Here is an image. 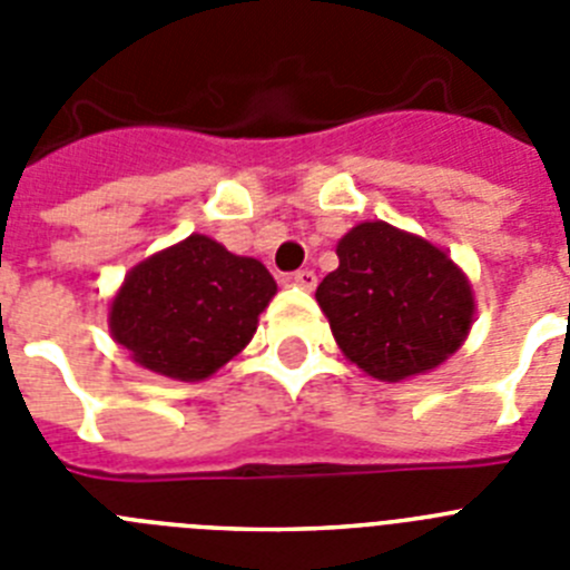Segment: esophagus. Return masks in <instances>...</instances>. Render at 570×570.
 <instances>
[{"label": "esophagus", "mask_w": 570, "mask_h": 570, "mask_svg": "<svg viewBox=\"0 0 570 570\" xmlns=\"http://www.w3.org/2000/svg\"><path fill=\"white\" fill-rule=\"evenodd\" d=\"M291 282H294L296 288H302V291H314L316 288V274H314V271H308V268H302V271H296L294 276H291Z\"/></svg>", "instance_id": "esophagus-1"}]
</instances>
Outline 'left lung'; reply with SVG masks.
Wrapping results in <instances>:
<instances>
[{
  "label": "left lung",
  "instance_id": "8db88e82",
  "mask_svg": "<svg viewBox=\"0 0 570 570\" xmlns=\"http://www.w3.org/2000/svg\"><path fill=\"white\" fill-rule=\"evenodd\" d=\"M340 268L316 288L342 354L382 382L428 374L460 351L473 291L451 256L382 223H360L336 245Z\"/></svg>",
  "mask_w": 570,
  "mask_h": 570
}]
</instances>
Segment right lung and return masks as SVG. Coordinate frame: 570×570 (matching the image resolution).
I'll return each mask as SVG.
<instances>
[{
	"instance_id": "obj_1",
	"label": "right lung",
	"mask_w": 570,
	"mask_h": 570,
	"mask_svg": "<svg viewBox=\"0 0 570 570\" xmlns=\"http://www.w3.org/2000/svg\"><path fill=\"white\" fill-rule=\"evenodd\" d=\"M274 294L259 259L190 234L128 271L110 302V336L154 374L208 380L254 340Z\"/></svg>"
}]
</instances>
